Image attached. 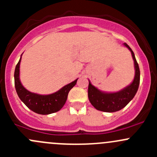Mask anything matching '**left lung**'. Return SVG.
<instances>
[{
	"label": "left lung",
	"instance_id": "1",
	"mask_svg": "<svg viewBox=\"0 0 157 157\" xmlns=\"http://www.w3.org/2000/svg\"><path fill=\"white\" fill-rule=\"evenodd\" d=\"M124 45L129 49L134 60L135 74L134 78L131 84L122 90L115 93H106L99 90L97 87L93 86L89 80L88 98L90 103L97 110L105 112H115L121 110L125 107L133 99L138 90L140 84V69L138 64L136 61L135 56L128 46V44L124 43Z\"/></svg>",
	"mask_w": 157,
	"mask_h": 157
}]
</instances>
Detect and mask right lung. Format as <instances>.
<instances>
[{"instance_id":"right-lung-1","label":"right lung","mask_w":157,"mask_h":157,"mask_svg":"<svg viewBox=\"0 0 157 157\" xmlns=\"http://www.w3.org/2000/svg\"><path fill=\"white\" fill-rule=\"evenodd\" d=\"M21 58L22 55L14 71V83H15L16 91L20 100L30 110L40 115H48L59 111L65 104L69 91L75 86L77 79L52 94L40 95L32 93L26 90L20 81V65Z\"/></svg>"}]
</instances>
